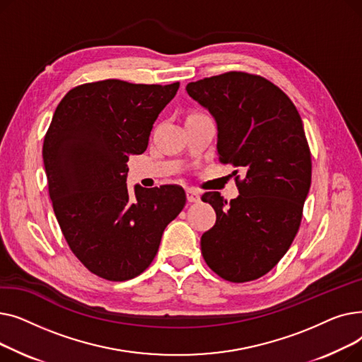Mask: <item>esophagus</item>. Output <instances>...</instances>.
I'll return each mask as SVG.
<instances>
[{
  "mask_svg": "<svg viewBox=\"0 0 362 362\" xmlns=\"http://www.w3.org/2000/svg\"><path fill=\"white\" fill-rule=\"evenodd\" d=\"M186 198L189 202H198L201 199V194L197 191V189H186Z\"/></svg>",
  "mask_w": 362,
  "mask_h": 362,
  "instance_id": "obj_1",
  "label": "esophagus"
}]
</instances>
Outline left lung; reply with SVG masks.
Returning a JSON list of instances; mask_svg holds the SVG:
<instances>
[{"mask_svg":"<svg viewBox=\"0 0 362 362\" xmlns=\"http://www.w3.org/2000/svg\"><path fill=\"white\" fill-rule=\"evenodd\" d=\"M186 92L216 120L218 160L243 171L230 202L218 192L202 195L217 216L201 238L202 257L226 280H255L288 252L311 186L300 116L281 89L243 71L191 82Z\"/></svg>","mask_w":362,"mask_h":362,"instance_id":"1","label":"left lung"}]
</instances>
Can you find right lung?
<instances>
[{
    "instance_id": "right-lung-1",
    "label": "right lung",
    "mask_w": 362,
    "mask_h": 362,
    "mask_svg": "<svg viewBox=\"0 0 362 362\" xmlns=\"http://www.w3.org/2000/svg\"><path fill=\"white\" fill-rule=\"evenodd\" d=\"M177 89L107 79L73 88L55 108L42 148L49 198L71 252L103 279L141 274L185 206L177 185H126L129 156L146 149Z\"/></svg>"
}]
</instances>
